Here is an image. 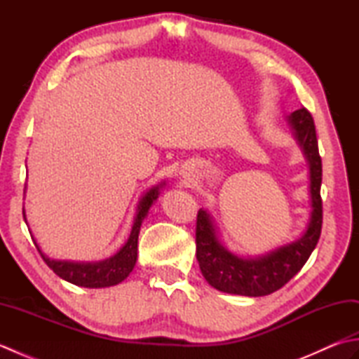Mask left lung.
I'll list each match as a JSON object with an SVG mask.
<instances>
[{
  "instance_id": "1",
  "label": "left lung",
  "mask_w": 359,
  "mask_h": 359,
  "mask_svg": "<svg viewBox=\"0 0 359 359\" xmlns=\"http://www.w3.org/2000/svg\"><path fill=\"white\" fill-rule=\"evenodd\" d=\"M287 123L309 165L310 215L306 230L293 242L259 256H241L228 250L208 210L197 212L196 248L201 271L219 292L241 296H266L284 287L304 264L321 236L323 163L318 151L313 117L306 108L290 114Z\"/></svg>"
}]
</instances>
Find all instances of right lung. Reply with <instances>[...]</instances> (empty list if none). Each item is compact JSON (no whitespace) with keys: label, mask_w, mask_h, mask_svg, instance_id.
I'll return each mask as SVG.
<instances>
[{"label":"right lung","mask_w":359,"mask_h":359,"mask_svg":"<svg viewBox=\"0 0 359 359\" xmlns=\"http://www.w3.org/2000/svg\"><path fill=\"white\" fill-rule=\"evenodd\" d=\"M166 185V182H160L158 185L151 187L147 193L142 196V199L137 203L135 216L131 233H129L128 241L123 243L116 255L106 257L103 261L97 262H75V261H58V259H50L46 256L40 245H38L35 238L32 236L36 250L40 251L44 262L49 265V269L62 279L71 282L74 285L86 287V288H104L117 285L123 282L129 273L134 270L137 262V241H139L140 226L144 217L148 216L149 208L154 205L157 197L160 196V189ZM26 193V188H25ZM22 216L26 219V211L22 210Z\"/></svg>","instance_id":"1"}]
</instances>
